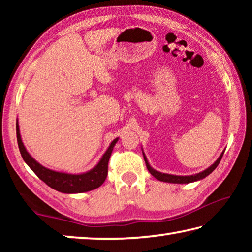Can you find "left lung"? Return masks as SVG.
<instances>
[{"instance_id": "obj_1", "label": "left lung", "mask_w": 252, "mask_h": 252, "mask_svg": "<svg viewBox=\"0 0 252 252\" xmlns=\"http://www.w3.org/2000/svg\"><path fill=\"white\" fill-rule=\"evenodd\" d=\"M222 156H223V152L221 153L220 157L218 158V159H217V161L211 165V167H209L208 169H206L202 172L193 174V176H173V174L162 173V172L157 171V170H155V169H152L150 167V164H149L146 156H144V153H143V158H144V161H146V165H147V168L149 170V172H150L156 179H158V180L163 181V182H170V183H190V182L201 180V179L209 176V174H210L213 171V170L218 167V164L220 163L221 158H222Z\"/></svg>"}]
</instances>
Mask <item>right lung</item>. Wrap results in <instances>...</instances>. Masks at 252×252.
Masks as SVG:
<instances>
[{"label": "right lung", "mask_w": 252, "mask_h": 252, "mask_svg": "<svg viewBox=\"0 0 252 252\" xmlns=\"http://www.w3.org/2000/svg\"><path fill=\"white\" fill-rule=\"evenodd\" d=\"M16 138H18V144L19 149L22 156L23 160L25 161L32 171L39 177L42 181L45 182L49 187L52 189L60 191L63 193H81V192H88V191L94 190L99 188L102 183L104 182L108 176V163L109 159L112 153L113 147L116 146L118 142V138L114 139L111 142L108 150L105 151L103 157L101 158L99 163H97L94 168L90 171L81 173V174H70V173H63V172H57L53 170H50L48 168L41 165L39 162H36L33 158L30 156V153L27 151L24 144L22 142L19 129V123H16Z\"/></svg>", "instance_id": "obj_1"}]
</instances>
